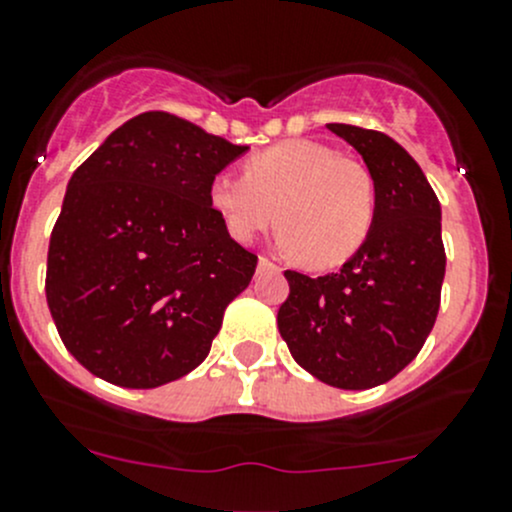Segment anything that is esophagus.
I'll use <instances>...</instances> for the list:
<instances>
[{"mask_svg":"<svg viewBox=\"0 0 512 512\" xmlns=\"http://www.w3.org/2000/svg\"><path fill=\"white\" fill-rule=\"evenodd\" d=\"M257 267H260V270H277V265L270 257H260V260H257Z\"/></svg>","mask_w":512,"mask_h":512,"instance_id":"1","label":"esophagus"}]
</instances>
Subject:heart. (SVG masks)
<instances>
[{"mask_svg":"<svg viewBox=\"0 0 512 512\" xmlns=\"http://www.w3.org/2000/svg\"><path fill=\"white\" fill-rule=\"evenodd\" d=\"M210 205L237 242L277 222L282 245L310 267L355 257L375 222V182L367 167L315 140H285L257 152L247 172H220Z\"/></svg>","mask_w":512,"mask_h":512,"instance_id":"b5f03b06","label":"heart"}]
</instances>
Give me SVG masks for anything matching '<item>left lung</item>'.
<instances>
[{"mask_svg": "<svg viewBox=\"0 0 512 512\" xmlns=\"http://www.w3.org/2000/svg\"><path fill=\"white\" fill-rule=\"evenodd\" d=\"M327 130L365 160L375 182V222L337 272H285L290 295L277 310V327L297 365L317 380L367 390L410 365L435 325L445 277L440 202L393 137L352 124Z\"/></svg>", "mask_w": 512, "mask_h": 512, "instance_id": "obj_1", "label": "left lung"}]
</instances>
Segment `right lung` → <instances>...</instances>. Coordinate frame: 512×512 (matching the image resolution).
<instances>
[{"label": "right lung", "instance_id": "right-lung-1", "mask_svg": "<svg viewBox=\"0 0 512 512\" xmlns=\"http://www.w3.org/2000/svg\"><path fill=\"white\" fill-rule=\"evenodd\" d=\"M247 147L170 112L112 132L67 185L47 255V305L92 375L150 390L210 352L257 255L210 205V185Z\"/></svg>", "mask_w": 512, "mask_h": 512}]
</instances>
